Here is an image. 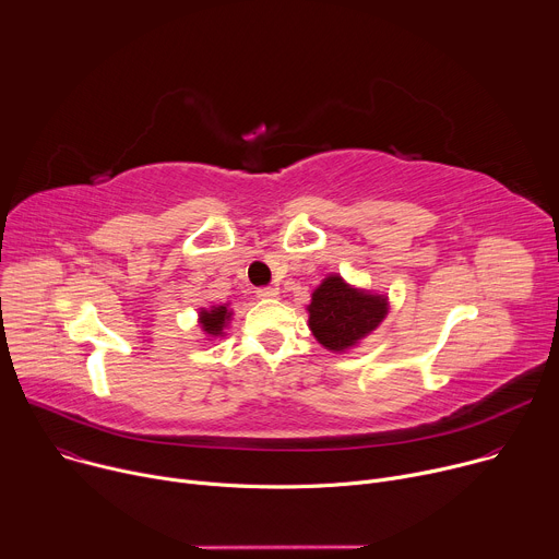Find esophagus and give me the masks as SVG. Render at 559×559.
I'll use <instances>...</instances> for the list:
<instances>
[{"mask_svg":"<svg viewBox=\"0 0 559 559\" xmlns=\"http://www.w3.org/2000/svg\"><path fill=\"white\" fill-rule=\"evenodd\" d=\"M257 296L263 298V300L276 298V296H278V289H276V287H259V289H257Z\"/></svg>","mask_w":559,"mask_h":559,"instance_id":"1","label":"esophagus"}]
</instances>
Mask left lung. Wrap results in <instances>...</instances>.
Instances as JSON below:
<instances>
[{
  "instance_id": "1",
  "label": "left lung",
  "mask_w": 559,
  "mask_h": 559,
  "mask_svg": "<svg viewBox=\"0 0 559 559\" xmlns=\"http://www.w3.org/2000/svg\"><path fill=\"white\" fill-rule=\"evenodd\" d=\"M309 330L330 352H347L369 336L389 311L386 296L352 287L338 274H330L311 294Z\"/></svg>"
}]
</instances>
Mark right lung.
<instances>
[{"label": "right lung", "mask_w": 559, "mask_h": 559, "mask_svg": "<svg viewBox=\"0 0 559 559\" xmlns=\"http://www.w3.org/2000/svg\"><path fill=\"white\" fill-rule=\"evenodd\" d=\"M231 318V311L227 309V305H212L210 309H201L199 311V323H201V330L216 338V336H223L225 328H227V321Z\"/></svg>", "instance_id": "right-lung-1"}]
</instances>
